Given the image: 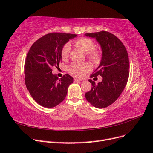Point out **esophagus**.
Listing matches in <instances>:
<instances>
[{
  "label": "esophagus",
  "instance_id": "34e87169",
  "mask_svg": "<svg viewBox=\"0 0 153 153\" xmlns=\"http://www.w3.org/2000/svg\"><path fill=\"white\" fill-rule=\"evenodd\" d=\"M80 81H84V79H82V78H74V82H80Z\"/></svg>",
  "mask_w": 153,
  "mask_h": 153
}]
</instances>
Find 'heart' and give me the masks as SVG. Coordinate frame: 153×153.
Returning a JSON list of instances; mask_svg holds the SVG:
<instances>
[{
  "label": "heart",
  "mask_w": 153,
  "mask_h": 153,
  "mask_svg": "<svg viewBox=\"0 0 153 153\" xmlns=\"http://www.w3.org/2000/svg\"><path fill=\"white\" fill-rule=\"evenodd\" d=\"M75 46L87 53V57L94 62H98L101 59V52L95 48L96 45L92 39L87 38H82L75 41ZM71 51V45L66 43L61 51V57L63 60L68 59ZM91 67L87 63H72L68 67V71L71 75L75 77H82L85 74L91 71Z\"/></svg>",
  "instance_id": "1"
}]
</instances>
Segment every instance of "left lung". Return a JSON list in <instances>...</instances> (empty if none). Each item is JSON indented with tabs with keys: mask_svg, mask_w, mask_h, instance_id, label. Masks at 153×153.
<instances>
[{
	"mask_svg": "<svg viewBox=\"0 0 153 153\" xmlns=\"http://www.w3.org/2000/svg\"><path fill=\"white\" fill-rule=\"evenodd\" d=\"M85 36L95 38L102 50L100 65L90 77L100 75L103 78L98 84L89 80L92 88L85 93V98L94 107L103 108L116 101L127 84L129 69L128 52L121 41L108 32L86 33Z\"/></svg>",
	"mask_w": 153,
	"mask_h": 153,
	"instance_id": "8db88e82",
	"label": "left lung"
}]
</instances>
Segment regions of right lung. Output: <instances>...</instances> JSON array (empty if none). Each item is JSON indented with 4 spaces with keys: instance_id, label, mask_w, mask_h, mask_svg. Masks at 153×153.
<instances>
[{
    "instance_id": "obj_1",
    "label": "right lung",
    "mask_w": 153,
    "mask_h": 153,
    "mask_svg": "<svg viewBox=\"0 0 153 153\" xmlns=\"http://www.w3.org/2000/svg\"><path fill=\"white\" fill-rule=\"evenodd\" d=\"M76 34L52 32L33 43L25 62V83L31 96L41 106L53 108L66 96L73 78L66 74L61 78L52 73V67L62 61L64 45Z\"/></svg>"
}]
</instances>
